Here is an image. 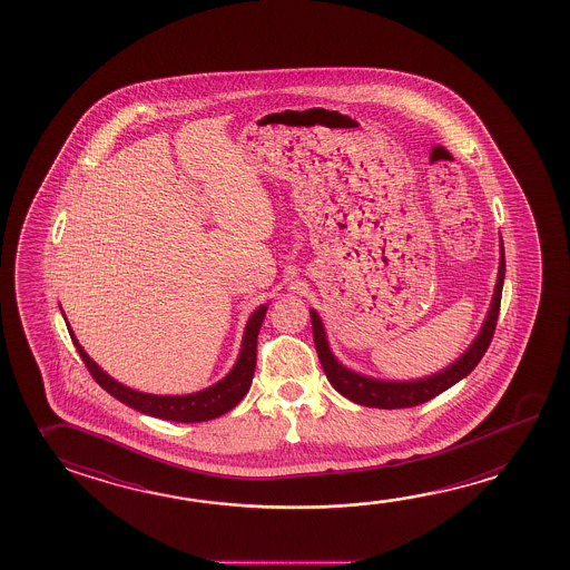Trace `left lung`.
I'll return each instance as SVG.
<instances>
[{
	"instance_id": "left-lung-1",
	"label": "left lung",
	"mask_w": 570,
	"mask_h": 570,
	"mask_svg": "<svg viewBox=\"0 0 570 570\" xmlns=\"http://www.w3.org/2000/svg\"><path fill=\"white\" fill-rule=\"evenodd\" d=\"M503 282L504 246L503 238L499 236V271H497L493 298H491V306L487 309V316L483 324H481L479 334L453 364L439 370L435 374L417 377V380H380L374 375L360 374L352 367L342 364L330 347L322 317H320L316 309H309L317 357H320V364L326 372L327 380L334 385V390L342 393L350 402L365 405V407L402 410V407H413V405L430 402L435 395L445 392L451 385H455V383L471 374L475 370V365L481 362V357L485 355L487 347L493 340L494 326H497Z\"/></svg>"
}]
</instances>
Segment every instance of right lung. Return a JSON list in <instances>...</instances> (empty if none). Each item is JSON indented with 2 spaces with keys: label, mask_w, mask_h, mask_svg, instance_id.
I'll return each mask as SVG.
<instances>
[{
  "label": "right lung",
  "mask_w": 570,
  "mask_h": 570,
  "mask_svg": "<svg viewBox=\"0 0 570 570\" xmlns=\"http://www.w3.org/2000/svg\"><path fill=\"white\" fill-rule=\"evenodd\" d=\"M266 312H268V304H262L248 317V322L244 326L243 344H240L238 357L223 380H218L200 392L185 393V395H159V393L132 390L129 385L117 382L115 377L107 374L101 365L95 364L89 354L85 352L83 345L79 344V340L67 322L66 312L61 309L77 352L83 357L85 365L94 375L95 382L99 383L105 392L111 393L115 400H119L145 415L159 417V420L178 421V423H200V421L215 420L243 402L244 395L248 393L250 383H253L254 367H256V340H258V332H261Z\"/></svg>",
  "instance_id": "obj_1"
}]
</instances>
